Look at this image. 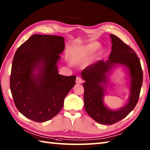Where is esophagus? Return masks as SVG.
<instances>
[{
	"instance_id": "obj_1",
	"label": "esophagus",
	"mask_w": 150,
	"mask_h": 150,
	"mask_svg": "<svg viewBox=\"0 0 150 150\" xmlns=\"http://www.w3.org/2000/svg\"><path fill=\"white\" fill-rule=\"evenodd\" d=\"M83 82V79L80 77H77L76 78V83L77 84H81Z\"/></svg>"
}]
</instances>
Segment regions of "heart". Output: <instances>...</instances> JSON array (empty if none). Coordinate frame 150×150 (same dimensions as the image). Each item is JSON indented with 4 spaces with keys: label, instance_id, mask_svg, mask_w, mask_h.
<instances>
[{
    "label": "heart",
    "instance_id": "1",
    "mask_svg": "<svg viewBox=\"0 0 150 150\" xmlns=\"http://www.w3.org/2000/svg\"><path fill=\"white\" fill-rule=\"evenodd\" d=\"M98 47L99 44L96 42L76 47L71 50L69 53L70 59L75 63H82L87 60Z\"/></svg>",
    "mask_w": 150,
    "mask_h": 150
}]
</instances>
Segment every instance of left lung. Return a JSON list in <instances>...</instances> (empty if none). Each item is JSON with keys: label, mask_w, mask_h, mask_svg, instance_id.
<instances>
[{"label": "left lung", "mask_w": 150, "mask_h": 150, "mask_svg": "<svg viewBox=\"0 0 150 150\" xmlns=\"http://www.w3.org/2000/svg\"><path fill=\"white\" fill-rule=\"evenodd\" d=\"M112 51L109 60L98 61L83 70L81 76L85 82L84 87L85 109L88 115L98 123L106 125L118 122L128 115L138 103L143 81V71L136 53L115 35L111 34ZM122 64L129 68L131 75V96L129 103L116 111L103 105L104 91L101 85L105 82V75L115 64Z\"/></svg>", "instance_id": "8db88e82"}]
</instances>
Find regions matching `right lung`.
I'll list each match as a JSON object with an SVG mask.
<instances>
[{"mask_svg":"<svg viewBox=\"0 0 150 150\" xmlns=\"http://www.w3.org/2000/svg\"><path fill=\"white\" fill-rule=\"evenodd\" d=\"M64 47L62 36L35 34L15 53L10 87L18 110L30 120L44 122L56 116L75 85V75L58 74L57 63ZM35 68L40 70L36 76Z\"/></svg>","mask_w":150,"mask_h":150,"instance_id":"1","label":"right lung"}]
</instances>
